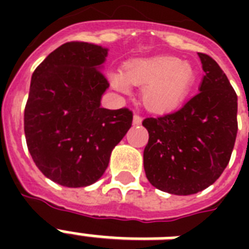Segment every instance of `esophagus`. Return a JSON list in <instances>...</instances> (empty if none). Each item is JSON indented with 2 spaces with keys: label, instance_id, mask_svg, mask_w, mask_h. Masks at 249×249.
<instances>
[{
  "label": "esophagus",
  "instance_id": "34e87169",
  "mask_svg": "<svg viewBox=\"0 0 249 249\" xmlns=\"http://www.w3.org/2000/svg\"><path fill=\"white\" fill-rule=\"evenodd\" d=\"M141 123H142V117L140 115H134V117H133V124L140 125Z\"/></svg>",
  "mask_w": 249,
  "mask_h": 249
}]
</instances>
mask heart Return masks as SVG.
Returning <instances> with one entry per match:
<instances>
[{"instance_id": "1", "label": "heart", "mask_w": 249, "mask_h": 249, "mask_svg": "<svg viewBox=\"0 0 249 249\" xmlns=\"http://www.w3.org/2000/svg\"><path fill=\"white\" fill-rule=\"evenodd\" d=\"M195 71L187 62L169 55L134 59L123 66L121 72L111 73V83L120 91L129 84L143 86L142 103L148 111L166 113L182 105L195 83Z\"/></svg>"}]
</instances>
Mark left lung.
Instances as JSON below:
<instances>
[{"label": "left lung", "mask_w": 249, "mask_h": 249, "mask_svg": "<svg viewBox=\"0 0 249 249\" xmlns=\"http://www.w3.org/2000/svg\"><path fill=\"white\" fill-rule=\"evenodd\" d=\"M205 72L199 93L181 108L147 117L143 151L146 177L156 189L191 195L218 179L231 158L238 133V97L228 76L203 53Z\"/></svg>", "instance_id": "left-lung-1"}]
</instances>
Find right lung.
<instances>
[{
  "label": "right lung",
  "instance_id": "right-lung-1",
  "mask_svg": "<svg viewBox=\"0 0 249 249\" xmlns=\"http://www.w3.org/2000/svg\"><path fill=\"white\" fill-rule=\"evenodd\" d=\"M106 56L102 46L71 41L33 72L24 109L27 147L44 176L62 186L98 181L132 126L129 108L101 107L109 86L101 71Z\"/></svg>",
  "mask_w": 249,
  "mask_h": 249
}]
</instances>
